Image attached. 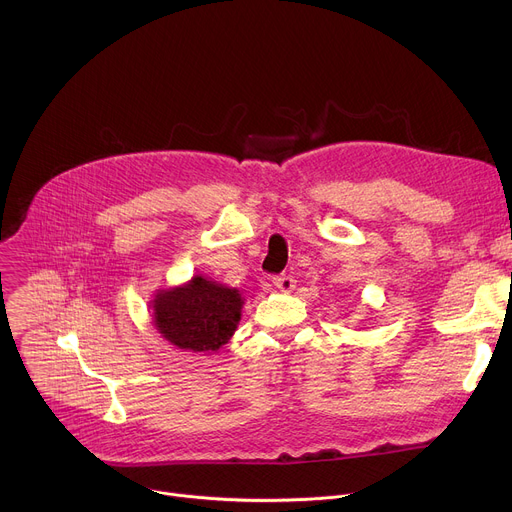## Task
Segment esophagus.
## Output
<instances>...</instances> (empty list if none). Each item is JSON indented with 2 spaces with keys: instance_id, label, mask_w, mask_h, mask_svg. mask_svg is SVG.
Here are the masks:
<instances>
[{
  "instance_id": "1",
  "label": "esophagus",
  "mask_w": 512,
  "mask_h": 512,
  "mask_svg": "<svg viewBox=\"0 0 512 512\" xmlns=\"http://www.w3.org/2000/svg\"><path fill=\"white\" fill-rule=\"evenodd\" d=\"M273 285L281 291H291L296 287V279L294 275H287V273H281V275H275L273 277Z\"/></svg>"
}]
</instances>
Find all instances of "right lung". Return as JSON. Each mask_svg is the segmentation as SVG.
<instances>
[{
  "label": "right lung",
  "instance_id": "add662e5",
  "mask_svg": "<svg viewBox=\"0 0 512 512\" xmlns=\"http://www.w3.org/2000/svg\"><path fill=\"white\" fill-rule=\"evenodd\" d=\"M239 289L196 275L188 285L162 291L154 300V320L166 340L184 350H218L241 320Z\"/></svg>",
  "mask_w": 512,
  "mask_h": 512
}]
</instances>
